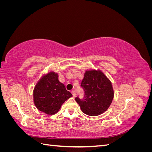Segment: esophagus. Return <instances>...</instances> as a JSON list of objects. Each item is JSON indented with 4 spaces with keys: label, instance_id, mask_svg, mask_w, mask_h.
I'll use <instances>...</instances> for the list:
<instances>
[{
    "label": "esophagus",
    "instance_id": "34e87169",
    "mask_svg": "<svg viewBox=\"0 0 152 152\" xmlns=\"http://www.w3.org/2000/svg\"><path fill=\"white\" fill-rule=\"evenodd\" d=\"M71 93H72V95H73V97H75V96H76L75 91H71Z\"/></svg>",
    "mask_w": 152,
    "mask_h": 152
}]
</instances>
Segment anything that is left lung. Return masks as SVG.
I'll return each mask as SVG.
<instances>
[{"instance_id": "1", "label": "left lung", "mask_w": 152, "mask_h": 152, "mask_svg": "<svg viewBox=\"0 0 152 152\" xmlns=\"http://www.w3.org/2000/svg\"><path fill=\"white\" fill-rule=\"evenodd\" d=\"M84 98H75L82 112L89 116H98L105 112L111 104L114 91L111 81L99 69L86 70L81 82Z\"/></svg>"}]
</instances>
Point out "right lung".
<instances>
[{"label":"right lung","mask_w":152,"mask_h":152,"mask_svg":"<svg viewBox=\"0 0 152 152\" xmlns=\"http://www.w3.org/2000/svg\"><path fill=\"white\" fill-rule=\"evenodd\" d=\"M72 96L65 85L59 81L58 73L53 71L42 75L33 91L34 103L37 108L49 115L56 113L64 102Z\"/></svg>","instance_id":"right-lung-1"}]
</instances>
